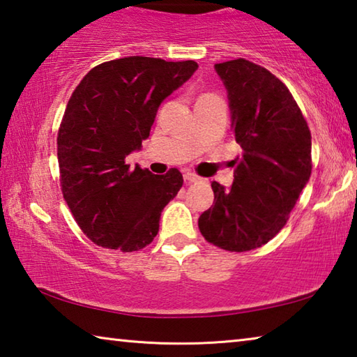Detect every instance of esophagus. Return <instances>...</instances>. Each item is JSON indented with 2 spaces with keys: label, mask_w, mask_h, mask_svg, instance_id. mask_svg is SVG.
<instances>
[{
  "label": "esophagus",
  "mask_w": 357,
  "mask_h": 357,
  "mask_svg": "<svg viewBox=\"0 0 357 357\" xmlns=\"http://www.w3.org/2000/svg\"><path fill=\"white\" fill-rule=\"evenodd\" d=\"M184 179H185V183H197V181H200V178L197 176L195 173H184Z\"/></svg>",
  "instance_id": "34e87169"
}]
</instances>
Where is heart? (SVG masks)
Instances as JSON below:
<instances>
[{"instance_id": "obj_1", "label": "heart", "mask_w": 357, "mask_h": 357, "mask_svg": "<svg viewBox=\"0 0 357 357\" xmlns=\"http://www.w3.org/2000/svg\"><path fill=\"white\" fill-rule=\"evenodd\" d=\"M206 96H211V94H206Z\"/></svg>"}]
</instances>
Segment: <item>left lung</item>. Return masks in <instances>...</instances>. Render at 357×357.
I'll return each instance as SVG.
<instances>
[{
	"instance_id": "8db88e82",
	"label": "left lung",
	"mask_w": 357,
	"mask_h": 357,
	"mask_svg": "<svg viewBox=\"0 0 357 357\" xmlns=\"http://www.w3.org/2000/svg\"><path fill=\"white\" fill-rule=\"evenodd\" d=\"M228 94L234 138L233 184H211L214 203L198 219L208 243L247 252L285 227L312 173L309 126L291 93L269 70L247 59L215 64Z\"/></svg>"
}]
</instances>
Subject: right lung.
Returning <instances> with one entry per match:
<instances>
[{
  "mask_svg": "<svg viewBox=\"0 0 357 357\" xmlns=\"http://www.w3.org/2000/svg\"><path fill=\"white\" fill-rule=\"evenodd\" d=\"M197 69L195 61L128 56L96 66L72 93L58 132V164L64 200L93 243L134 252L159 233L183 174L130 170L124 159L142 149L162 102Z\"/></svg>",
  "mask_w": 357,
  "mask_h": 357,
  "instance_id": "add662e5",
  "label": "right lung"
}]
</instances>
